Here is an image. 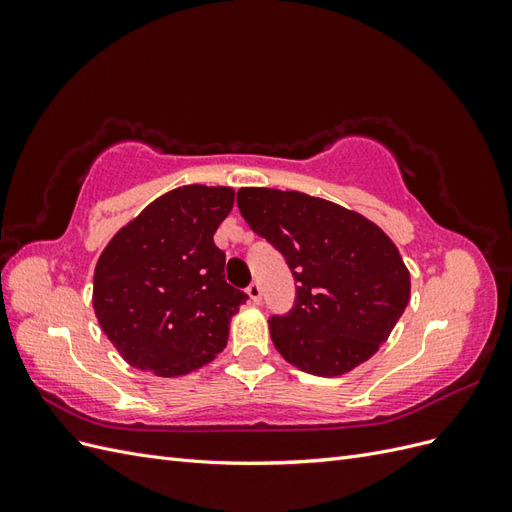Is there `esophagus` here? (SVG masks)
<instances>
[{"label": "esophagus", "mask_w": 512, "mask_h": 512, "mask_svg": "<svg viewBox=\"0 0 512 512\" xmlns=\"http://www.w3.org/2000/svg\"><path fill=\"white\" fill-rule=\"evenodd\" d=\"M247 297H250L254 303L262 301V288L258 282H252L250 286H247Z\"/></svg>", "instance_id": "1"}]
</instances>
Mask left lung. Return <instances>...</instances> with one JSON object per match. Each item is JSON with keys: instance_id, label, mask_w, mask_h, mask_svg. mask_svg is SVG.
I'll return each instance as SVG.
<instances>
[{"instance_id": "left-lung-1", "label": "left lung", "mask_w": 512, "mask_h": 512, "mask_svg": "<svg viewBox=\"0 0 512 512\" xmlns=\"http://www.w3.org/2000/svg\"><path fill=\"white\" fill-rule=\"evenodd\" d=\"M237 205L297 282L292 312L269 320L277 352L322 378L371 359L410 301V271L391 237L361 213L294 190L241 188Z\"/></svg>"}]
</instances>
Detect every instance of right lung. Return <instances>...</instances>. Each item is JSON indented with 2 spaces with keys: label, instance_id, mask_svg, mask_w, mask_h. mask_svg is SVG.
I'll list each match as a JSON object with an SVG mask.
<instances>
[{
  "label": "right lung",
  "instance_id": "1",
  "mask_svg": "<svg viewBox=\"0 0 512 512\" xmlns=\"http://www.w3.org/2000/svg\"><path fill=\"white\" fill-rule=\"evenodd\" d=\"M235 205L228 185H181L121 226L94 271V312L128 365L179 378L211 363L228 342L247 294L224 280L213 243Z\"/></svg>",
  "mask_w": 512,
  "mask_h": 512
}]
</instances>
